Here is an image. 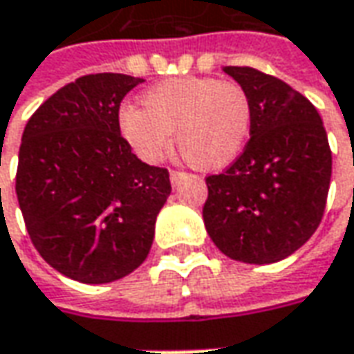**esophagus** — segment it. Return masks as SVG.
I'll use <instances>...</instances> for the list:
<instances>
[{"label":"esophagus","instance_id":"34e87169","mask_svg":"<svg viewBox=\"0 0 354 354\" xmlns=\"http://www.w3.org/2000/svg\"><path fill=\"white\" fill-rule=\"evenodd\" d=\"M185 177V173H181V171H171L169 173V179H171V185L173 187H177V185L181 183V179Z\"/></svg>","mask_w":354,"mask_h":354}]
</instances>
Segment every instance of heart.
<instances>
[{
	"label": "heart",
	"mask_w": 354,
	"mask_h": 354,
	"mask_svg": "<svg viewBox=\"0 0 354 354\" xmlns=\"http://www.w3.org/2000/svg\"><path fill=\"white\" fill-rule=\"evenodd\" d=\"M120 136L133 156L156 165L171 133L183 157L201 171L228 167L250 136L252 100L236 82L209 76L169 78L140 96V110L120 114Z\"/></svg>",
	"instance_id": "1"
}]
</instances>
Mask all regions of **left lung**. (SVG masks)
I'll use <instances>...</instances> for the list:
<instances>
[{
    "mask_svg": "<svg viewBox=\"0 0 354 354\" xmlns=\"http://www.w3.org/2000/svg\"><path fill=\"white\" fill-rule=\"evenodd\" d=\"M252 100L250 140L221 175L207 177L203 218L225 256L274 264L317 230L331 183V149L304 94L252 66H225Z\"/></svg>",
    "mask_w": 354,
    "mask_h": 354,
    "instance_id": "1",
    "label": "left lung"
}]
</instances>
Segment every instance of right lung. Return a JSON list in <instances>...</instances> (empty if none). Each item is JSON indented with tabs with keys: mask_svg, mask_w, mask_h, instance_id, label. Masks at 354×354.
Instances as JSON below:
<instances>
[{
	"mask_svg": "<svg viewBox=\"0 0 354 354\" xmlns=\"http://www.w3.org/2000/svg\"><path fill=\"white\" fill-rule=\"evenodd\" d=\"M143 78L102 73L57 90L29 118L15 191L27 232L48 266L108 283L143 264L169 173L143 163L120 136L118 112Z\"/></svg>",
	"mask_w": 354,
	"mask_h": 354,
	"instance_id": "obj_1",
	"label": "right lung"
}]
</instances>
